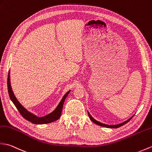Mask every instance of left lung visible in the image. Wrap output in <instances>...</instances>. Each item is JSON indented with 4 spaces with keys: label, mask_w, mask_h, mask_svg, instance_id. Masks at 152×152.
I'll list each match as a JSON object with an SVG mask.
<instances>
[{
    "label": "left lung",
    "mask_w": 152,
    "mask_h": 152,
    "mask_svg": "<svg viewBox=\"0 0 152 152\" xmlns=\"http://www.w3.org/2000/svg\"><path fill=\"white\" fill-rule=\"evenodd\" d=\"M88 115H89V118H90V119L91 120V121H93L94 124H97V125H98V126H102V127H105V128H119V127H121V126H123V125H124V124H126L127 122H128L130 120H131V118L133 117V116H132V117H130L129 119H128L127 120V121H124V122H122V123H120V124H114V125H108V124H103V123H102V122H99V121H97L96 120H95L92 116L91 115V114L89 113V112L88 111Z\"/></svg>",
    "instance_id": "obj_1"
}]
</instances>
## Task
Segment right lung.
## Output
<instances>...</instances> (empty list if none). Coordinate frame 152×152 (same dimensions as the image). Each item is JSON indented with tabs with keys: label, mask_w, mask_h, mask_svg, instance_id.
Here are the masks:
<instances>
[{
	"label": "right lung",
	"mask_w": 152,
	"mask_h": 152,
	"mask_svg": "<svg viewBox=\"0 0 152 152\" xmlns=\"http://www.w3.org/2000/svg\"><path fill=\"white\" fill-rule=\"evenodd\" d=\"M8 90L10 99L12 101L13 104L15 105L17 109H18V111H19L21 115H22L26 120H27V121H30V122L35 124H48V123H51L58 120L61 114L64 102L66 99V96H68V94L70 92V90H69L64 94V96L61 98V101L59 102V103L57 105V107H56L54 110L51 112L50 113H49L44 116H41V117H39V116H36V115L33 114L32 113L28 111L25 107H24L23 106V105L20 103L18 100L17 99V98L15 97V94H14L13 92L12 88L11 86V82H10V70H9L8 76Z\"/></svg>",
	"instance_id": "obj_1"
}]
</instances>
